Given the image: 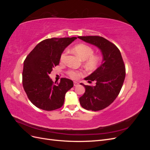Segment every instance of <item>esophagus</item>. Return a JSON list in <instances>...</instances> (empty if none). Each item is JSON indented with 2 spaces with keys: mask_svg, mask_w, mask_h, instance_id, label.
<instances>
[{
  "mask_svg": "<svg viewBox=\"0 0 150 150\" xmlns=\"http://www.w3.org/2000/svg\"><path fill=\"white\" fill-rule=\"evenodd\" d=\"M78 84H79V83H78V82H76V81H74V86H78Z\"/></svg>",
  "mask_w": 150,
  "mask_h": 150,
  "instance_id": "1",
  "label": "esophagus"
}]
</instances>
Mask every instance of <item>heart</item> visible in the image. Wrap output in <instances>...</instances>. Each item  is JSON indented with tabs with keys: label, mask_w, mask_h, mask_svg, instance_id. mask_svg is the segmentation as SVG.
Returning a JSON list of instances; mask_svg holds the SVG:
<instances>
[{
	"label": "heart",
	"mask_w": 150,
	"mask_h": 150,
	"mask_svg": "<svg viewBox=\"0 0 150 150\" xmlns=\"http://www.w3.org/2000/svg\"><path fill=\"white\" fill-rule=\"evenodd\" d=\"M72 51L79 56L82 59L84 60L86 66L90 69H94L97 67L102 60V57L100 54H94V51L93 48L84 43L76 45L72 48ZM67 54V51H64L61 54L60 57V61L61 62H64ZM67 74L72 79H78L83 74V72L81 71L70 69L67 72Z\"/></svg>",
	"instance_id": "b5f03b06"
}]
</instances>
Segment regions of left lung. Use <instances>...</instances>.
Here are the masks:
<instances>
[{
    "mask_svg": "<svg viewBox=\"0 0 150 150\" xmlns=\"http://www.w3.org/2000/svg\"><path fill=\"white\" fill-rule=\"evenodd\" d=\"M79 39L97 46L103 55L101 65L85 78L96 86L85 87L84 94L79 98L81 106L87 110H103L115 100L123 84L126 69L119 49L111 42L101 36H79Z\"/></svg>",
    "mask_w": 150,
    "mask_h": 150,
    "instance_id": "8db88e82",
    "label": "left lung"
}]
</instances>
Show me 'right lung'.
<instances>
[{
  "label": "right lung",
  "mask_w": 150,
  "mask_h": 150,
  "mask_svg": "<svg viewBox=\"0 0 150 150\" xmlns=\"http://www.w3.org/2000/svg\"><path fill=\"white\" fill-rule=\"evenodd\" d=\"M77 38L45 39L39 42L24 62L22 85L30 102L37 108L52 111L62 106L65 94L73 87L72 81L62 78L54 83L49 78L59 65L64 49Z\"/></svg>",
  "instance_id": "1"
}]
</instances>
